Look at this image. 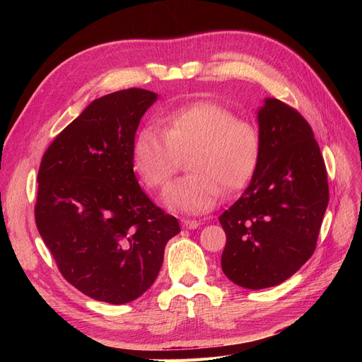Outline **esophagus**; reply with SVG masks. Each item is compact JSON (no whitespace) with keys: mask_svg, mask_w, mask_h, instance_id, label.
I'll list each match as a JSON object with an SVG mask.
<instances>
[{"mask_svg":"<svg viewBox=\"0 0 362 362\" xmlns=\"http://www.w3.org/2000/svg\"><path fill=\"white\" fill-rule=\"evenodd\" d=\"M181 223H182V228L185 229H196L201 225L198 221H194V218H182Z\"/></svg>","mask_w":362,"mask_h":362,"instance_id":"34e87169","label":"esophagus"}]
</instances>
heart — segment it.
Listing matches in <instances>:
<instances>
[{
    "mask_svg": "<svg viewBox=\"0 0 362 362\" xmlns=\"http://www.w3.org/2000/svg\"><path fill=\"white\" fill-rule=\"evenodd\" d=\"M163 131L146 127L133 146V166L149 190L170 182L181 158L189 157L187 177L164 193L172 210L204 213L225 192L233 193L252 180L261 154L259 131L250 120L235 117L229 108L198 101L164 113Z\"/></svg>",
    "mask_w": 362,
    "mask_h": 362,
    "instance_id": "heart-1",
    "label": "heart"
}]
</instances>
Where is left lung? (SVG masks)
Returning a JSON list of instances; mask_svg holds the SVG:
<instances>
[{
	"instance_id": "1",
	"label": "left lung",
	"mask_w": 362,
	"mask_h": 362,
	"mask_svg": "<svg viewBox=\"0 0 362 362\" xmlns=\"http://www.w3.org/2000/svg\"><path fill=\"white\" fill-rule=\"evenodd\" d=\"M258 125V168L218 217L226 233L222 270L249 290L278 286L311 258L329 202L325 160L303 116L266 98Z\"/></svg>"
}]
</instances>
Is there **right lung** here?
I'll return each mask as SVG.
<instances>
[{"instance_id": "add662e5", "label": "right lung", "mask_w": 362, "mask_h": 362, "mask_svg": "<svg viewBox=\"0 0 362 362\" xmlns=\"http://www.w3.org/2000/svg\"><path fill=\"white\" fill-rule=\"evenodd\" d=\"M157 93L98 98L54 139L37 173L35 217L63 278L95 300L140 298L158 276L164 247L181 229L140 189L133 146Z\"/></svg>"}]
</instances>
